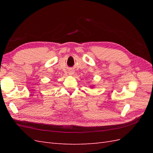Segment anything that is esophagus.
<instances>
[{
  "instance_id": "34e87169",
  "label": "esophagus",
  "mask_w": 153,
  "mask_h": 153,
  "mask_svg": "<svg viewBox=\"0 0 153 153\" xmlns=\"http://www.w3.org/2000/svg\"><path fill=\"white\" fill-rule=\"evenodd\" d=\"M74 74V71H71L70 72V75H72Z\"/></svg>"
}]
</instances>
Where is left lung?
Returning <instances> with one entry per match:
<instances>
[{
	"label": "left lung",
	"mask_w": 153,
	"mask_h": 153,
	"mask_svg": "<svg viewBox=\"0 0 153 153\" xmlns=\"http://www.w3.org/2000/svg\"><path fill=\"white\" fill-rule=\"evenodd\" d=\"M90 87H91V88H93V87H94L93 86H90Z\"/></svg>",
	"instance_id": "8db88e82"
}]
</instances>
